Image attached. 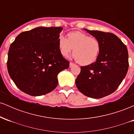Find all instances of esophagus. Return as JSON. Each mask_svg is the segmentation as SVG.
Instances as JSON below:
<instances>
[{
  "label": "esophagus",
  "instance_id": "34e87169",
  "mask_svg": "<svg viewBox=\"0 0 134 134\" xmlns=\"http://www.w3.org/2000/svg\"><path fill=\"white\" fill-rule=\"evenodd\" d=\"M74 65V63H72V62H70V64H69V65H70V67H72V66H73Z\"/></svg>",
  "mask_w": 134,
  "mask_h": 134
}]
</instances>
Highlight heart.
Returning <instances> with one entry per match:
<instances>
[{
    "label": "heart",
    "instance_id": "heart-1",
    "mask_svg": "<svg viewBox=\"0 0 134 134\" xmlns=\"http://www.w3.org/2000/svg\"><path fill=\"white\" fill-rule=\"evenodd\" d=\"M58 43L62 55L67 56L73 50L74 58L82 65L93 64L101 51V43L97 38L79 31L70 32L68 38L60 35Z\"/></svg>",
    "mask_w": 134,
    "mask_h": 134
}]
</instances>
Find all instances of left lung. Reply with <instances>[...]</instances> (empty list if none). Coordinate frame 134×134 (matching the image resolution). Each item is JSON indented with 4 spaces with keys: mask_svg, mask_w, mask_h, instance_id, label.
<instances>
[{
    "mask_svg": "<svg viewBox=\"0 0 134 134\" xmlns=\"http://www.w3.org/2000/svg\"><path fill=\"white\" fill-rule=\"evenodd\" d=\"M84 30L99 41L101 51L96 62L81 67L76 86L85 96L96 99L103 98L115 91L127 74L128 50L114 34Z\"/></svg>",
    "mask_w": 134,
    "mask_h": 134,
    "instance_id": "1",
    "label": "left lung"
}]
</instances>
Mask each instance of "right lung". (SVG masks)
<instances>
[{
    "label": "right lung",
    "mask_w": 134,
    "mask_h": 134,
    "mask_svg": "<svg viewBox=\"0 0 134 134\" xmlns=\"http://www.w3.org/2000/svg\"><path fill=\"white\" fill-rule=\"evenodd\" d=\"M62 27H38L22 32L9 48V74L20 90L31 96L50 93L58 84L57 75L69 67L58 48Z\"/></svg>",
    "instance_id": "add662e5"
}]
</instances>
